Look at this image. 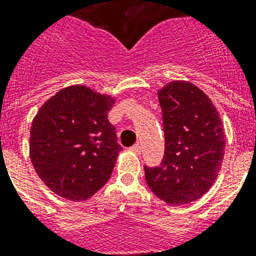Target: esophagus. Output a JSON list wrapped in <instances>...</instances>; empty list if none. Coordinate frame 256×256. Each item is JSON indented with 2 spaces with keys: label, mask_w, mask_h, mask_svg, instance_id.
Segmentation results:
<instances>
[{
  "label": "esophagus",
  "mask_w": 256,
  "mask_h": 256,
  "mask_svg": "<svg viewBox=\"0 0 256 256\" xmlns=\"http://www.w3.org/2000/svg\"><path fill=\"white\" fill-rule=\"evenodd\" d=\"M128 150L132 152H136V154H140V144H134L132 148H128Z\"/></svg>",
  "instance_id": "1"
}]
</instances>
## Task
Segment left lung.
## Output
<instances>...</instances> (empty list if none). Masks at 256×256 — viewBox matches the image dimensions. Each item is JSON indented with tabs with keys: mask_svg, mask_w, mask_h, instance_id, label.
Segmentation results:
<instances>
[{
	"mask_svg": "<svg viewBox=\"0 0 256 256\" xmlns=\"http://www.w3.org/2000/svg\"><path fill=\"white\" fill-rule=\"evenodd\" d=\"M164 132L160 166H144L146 182L168 204L200 198L218 176L224 156V136L211 100L188 82H171L158 92Z\"/></svg>",
	"mask_w": 256,
	"mask_h": 256,
	"instance_id": "left-lung-1",
	"label": "left lung"
}]
</instances>
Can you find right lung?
I'll use <instances>...</instances> for the list:
<instances>
[{
	"label": "right lung",
	"instance_id": "obj_1",
	"mask_svg": "<svg viewBox=\"0 0 256 256\" xmlns=\"http://www.w3.org/2000/svg\"><path fill=\"white\" fill-rule=\"evenodd\" d=\"M114 100L70 86L46 102L30 128V160L50 190L85 200L108 182L122 150L108 120Z\"/></svg>",
	"mask_w": 256,
	"mask_h": 256
}]
</instances>
